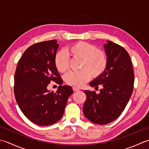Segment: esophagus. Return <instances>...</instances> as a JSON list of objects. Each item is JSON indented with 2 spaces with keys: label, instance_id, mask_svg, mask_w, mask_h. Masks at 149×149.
I'll use <instances>...</instances> for the list:
<instances>
[{
  "label": "esophagus",
  "instance_id": "esophagus-1",
  "mask_svg": "<svg viewBox=\"0 0 149 149\" xmlns=\"http://www.w3.org/2000/svg\"><path fill=\"white\" fill-rule=\"evenodd\" d=\"M72 89H73L74 91H79L80 90V88H78L77 87H72Z\"/></svg>",
  "mask_w": 149,
  "mask_h": 149
}]
</instances>
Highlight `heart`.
<instances>
[{"mask_svg": "<svg viewBox=\"0 0 149 149\" xmlns=\"http://www.w3.org/2000/svg\"><path fill=\"white\" fill-rule=\"evenodd\" d=\"M68 52L74 58L81 59L80 68L78 72L70 71L64 76L65 82L74 86H81L91 77H98L105 71L107 66V54L98 49L96 45L86 42H78L69 46ZM54 65L60 72H65L69 68V58L63 51L57 53L54 57Z\"/></svg>", "mask_w": 149, "mask_h": 149, "instance_id": "1", "label": "heart"}]
</instances>
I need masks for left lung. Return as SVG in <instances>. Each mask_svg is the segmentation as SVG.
<instances>
[{
  "label": "left lung",
  "instance_id": "1",
  "mask_svg": "<svg viewBox=\"0 0 149 149\" xmlns=\"http://www.w3.org/2000/svg\"><path fill=\"white\" fill-rule=\"evenodd\" d=\"M104 45L107 57V66L101 76L89 85L100 93L84 91L87 99L83 112L88 120L99 125H105L119 117L125 109L134 88V74L129 53L121 45L111 41Z\"/></svg>",
  "mask_w": 149,
  "mask_h": 149
}]
</instances>
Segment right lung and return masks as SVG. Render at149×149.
Segmentation results:
<instances>
[{
  "label": "right lung",
  "mask_w": 149,
  "mask_h": 149,
  "mask_svg": "<svg viewBox=\"0 0 149 149\" xmlns=\"http://www.w3.org/2000/svg\"><path fill=\"white\" fill-rule=\"evenodd\" d=\"M58 46L56 40L31 45L15 71L14 93L17 104L25 116L38 125H50L61 119L69 96L73 93L71 86H62L54 65ZM51 80L60 85L56 93L47 88Z\"/></svg>",
  "instance_id": "1"
}]
</instances>
